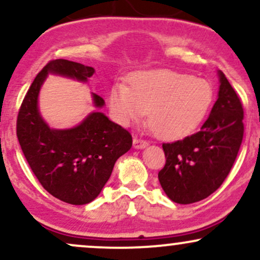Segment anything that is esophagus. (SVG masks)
<instances>
[{"instance_id": "esophagus-1", "label": "esophagus", "mask_w": 260, "mask_h": 260, "mask_svg": "<svg viewBox=\"0 0 260 260\" xmlns=\"http://www.w3.org/2000/svg\"><path fill=\"white\" fill-rule=\"evenodd\" d=\"M148 145L147 140L139 138V137H136V138L133 139V147L136 149H142V148H145Z\"/></svg>"}]
</instances>
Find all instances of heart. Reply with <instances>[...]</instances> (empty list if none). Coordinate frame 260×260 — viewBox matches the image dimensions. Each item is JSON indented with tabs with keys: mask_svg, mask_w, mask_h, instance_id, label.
<instances>
[{
	"mask_svg": "<svg viewBox=\"0 0 260 260\" xmlns=\"http://www.w3.org/2000/svg\"><path fill=\"white\" fill-rule=\"evenodd\" d=\"M132 86L118 83L110 92V107L117 122L128 126L149 113V122L162 139H180L201 126L214 100L208 80L172 71L140 72Z\"/></svg>",
	"mask_w": 260,
	"mask_h": 260,
	"instance_id": "b5f03b06",
	"label": "heart"
}]
</instances>
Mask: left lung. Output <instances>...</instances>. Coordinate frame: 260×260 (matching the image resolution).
<instances>
[{"label": "left lung", "mask_w": 260, "mask_h": 260, "mask_svg": "<svg viewBox=\"0 0 260 260\" xmlns=\"http://www.w3.org/2000/svg\"><path fill=\"white\" fill-rule=\"evenodd\" d=\"M219 98L199 132L162 143L165 166L160 184L171 201L190 204L203 201L222 184L243 139V107L225 74L219 72Z\"/></svg>", "instance_id": "left-lung-1"}]
</instances>
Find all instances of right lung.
I'll list each match as a JSON object with an SVG mask.
<instances>
[{"instance_id": "right-lung-1", "label": "right lung", "mask_w": 260, "mask_h": 260, "mask_svg": "<svg viewBox=\"0 0 260 260\" xmlns=\"http://www.w3.org/2000/svg\"><path fill=\"white\" fill-rule=\"evenodd\" d=\"M47 73L86 82L94 68L52 59L31 83L17 117V137L31 171L50 194L73 205L94 201L109 181L120 156L132 147V136L104 113L92 112L71 129H50L38 110V95ZM96 107L105 101L94 94Z\"/></svg>"}]
</instances>
